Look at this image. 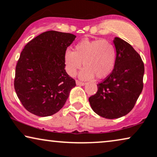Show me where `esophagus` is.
<instances>
[{"instance_id":"1","label":"esophagus","mask_w":157,"mask_h":157,"mask_svg":"<svg viewBox=\"0 0 157 157\" xmlns=\"http://www.w3.org/2000/svg\"><path fill=\"white\" fill-rule=\"evenodd\" d=\"M76 84L77 85H79V86H83V85H85V83L81 82L80 80H76Z\"/></svg>"}]
</instances>
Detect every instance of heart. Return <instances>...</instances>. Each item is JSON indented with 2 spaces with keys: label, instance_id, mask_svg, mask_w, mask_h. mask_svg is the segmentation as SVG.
Masks as SVG:
<instances>
[{
  "label": "heart",
  "instance_id": "heart-1",
  "mask_svg": "<svg viewBox=\"0 0 157 157\" xmlns=\"http://www.w3.org/2000/svg\"><path fill=\"white\" fill-rule=\"evenodd\" d=\"M116 59L113 44L100 39L81 41L75 46L73 52L67 50L64 54L66 70L71 76L75 75L83 64L85 68L80 74L82 79L106 77L112 72Z\"/></svg>",
  "mask_w": 157,
  "mask_h": 157
}]
</instances>
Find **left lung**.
Masks as SVG:
<instances>
[{
	"label": "left lung",
	"instance_id": "8db88e82",
	"mask_svg": "<svg viewBox=\"0 0 157 157\" xmlns=\"http://www.w3.org/2000/svg\"><path fill=\"white\" fill-rule=\"evenodd\" d=\"M116 59L112 72L101 82L98 91L89 98L93 111L108 119L128 114L134 107L143 90L144 65L132 46L115 37Z\"/></svg>",
	"mask_w": 157,
	"mask_h": 157
}]
</instances>
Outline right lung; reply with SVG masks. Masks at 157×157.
I'll return each mask as SVG.
<instances>
[{
	"mask_svg": "<svg viewBox=\"0 0 157 157\" xmlns=\"http://www.w3.org/2000/svg\"><path fill=\"white\" fill-rule=\"evenodd\" d=\"M76 36L48 31L25 46L16 67L14 88L24 107L40 117L63 107L75 80L66 72L64 54Z\"/></svg>",
	"mask_w": 157,
	"mask_h": 157,
	"instance_id": "right-lung-1",
	"label": "right lung"
}]
</instances>
